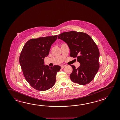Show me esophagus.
I'll list each match as a JSON object with an SVG mask.
<instances>
[{
    "label": "esophagus",
    "mask_w": 120,
    "mask_h": 120,
    "mask_svg": "<svg viewBox=\"0 0 120 120\" xmlns=\"http://www.w3.org/2000/svg\"><path fill=\"white\" fill-rule=\"evenodd\" d=\"M65 66H64V65H62V66H61V69H64V68L65 67Z\"/></svg>",
    "instance_id": "obj_1"
}]
</instances>
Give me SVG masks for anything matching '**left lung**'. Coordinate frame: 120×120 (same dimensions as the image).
Segmentation results:
<instances>
[{
    "mask_svg": "<svg viewBox=\"0 0 120 120\" xmlns=\"http://www.w3.org/2000/svg\"><path fill=\"white\" fill-rule=\"evenodd\" d=\"M58 38L66 42L70 50V56L77 58L80 64L77 69L71 65L73 69L70 75L71 81L81 85L89 83L100 67V52L96 44L87 33L75 31L61 33Z\"/></svg>",
    "mask_w": 120,
    "mask_h": 120,
    "instance_id": "obj_1",
    "label": "left lung"
}]
</instances>
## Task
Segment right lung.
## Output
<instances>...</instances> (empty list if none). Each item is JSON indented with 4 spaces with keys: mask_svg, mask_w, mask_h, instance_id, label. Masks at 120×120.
I'll return each mask as SVG.
<instances>
[{
    "mask_svg": "<svg viewBox=\"0 0 120 120\" xmlns=\"http://www.w3.org/2000/svg\"><path fill=\"white\" fill-rule=\"evenodd\" d=\"M57 35L28 40L23 46L19 57L23 74L31 87L39 91L50 89L56 82L60 66L49 67L44 65V58L48 56L51 45Z\"/></svg>",
    "mask_w": 120,
    "mask_h": 120,
    "instance_id": "obj_1",
    "label": "right lung"
}]
</instances>
